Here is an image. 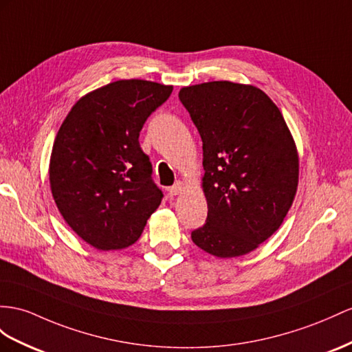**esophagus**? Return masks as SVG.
<instances>
[{
	"instance_id": "esophagus-1",
	"label": "esophagus",
	"mask_w": 352,
	"mask_h": 352,
	"mask_svg": "<svg viewBox=\"0 0 352 352\" xmlns=\"http://www.w3.org/2000/svg\"><path fill=\"white\" fill-rule=\"evenodd\" d=\"M182 190H183V183L182 182H177L174 186L168 187V193L170 196H177V195L182 193Z\"/></svg>"
}]
</instances>
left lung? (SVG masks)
<instances>
[{"label": "left lung", "instance_id": "8db88e82", "mask_svg": "<svg viewBox=\"0 0 352 352\" xmlns=\"http://www.w3.org/2000/svg\"><path fill=\"white\" fill-rule=\"evenodd\" d=\"M179 101L202 138L205 224L192 241L217 257L258 247L281 226L299 182V157L279 108L232 82L183 87Z\"/></svg>", "mask_w": 352, "mask_h": 352}]
</instances>
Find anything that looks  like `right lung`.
I'll return each mask as SVG.
<instances>
[{"label":"right lung","mask_w":352,"mask_h":352,"mask_svg":"<svg viewBox=\"0 0 352 352\" xmlns=\"http://www.w3.org/2000/svg\"><path fill=\"white\" fill-rule=\"evenodd\" d=\"M170 92L147 80H119L78 99L60 126L49 169L53 199L98 250L132 245L162 202L138 138Z\"/></svg>","instance_id":"1"}]
</instances>
